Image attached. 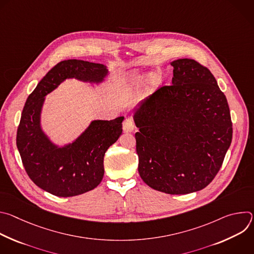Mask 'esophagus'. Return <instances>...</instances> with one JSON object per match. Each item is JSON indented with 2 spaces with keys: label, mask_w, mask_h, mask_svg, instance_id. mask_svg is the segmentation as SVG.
Wrapping results in <instances>:
<instances>
[{
  "label": "esophagus",
  "mask_w": 254,
  "mask_h": 254,
  "mask_svg": "<svg viewBox=\"0 0 254 254\" xmlns=\"http://www.w3.org/2000/svg\"><path fill=\"white\" fill-rule=\"evenodd\" d=\"M135 127V124L131 118H126L123 123V128L125 131H132Z\"/></svg>",
  "instance_id": "esophagus-1"
}]
</instances>
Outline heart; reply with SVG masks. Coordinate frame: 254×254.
Listing matches in <instances>:
<instances>
[{
    "mask_svg": "<svg viewBox=\"0 0 254 254\" xmlns=\"http://www.w3.org/2000/svg\"><path fill=\"white\" fill-rule=\"evenodd\" d=\"M143 77L142 75H140L139 73H137V72H132V73L129 74L128 76V80L131 84H139L141 81H142Z\"/></svg>",
    "mask_w": 254,
    "mask_h": 254,
    "instance_id": "heart-1",
    "label": "heart"
}]
</instances>
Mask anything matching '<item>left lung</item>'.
I'll return each mask as SVG.
<instances>
[{
  "mask_svg": "<svg viewBox=\"0 0 254 254\" xmlns=\"http://www.w3.org/2000/svg\"><path fill=\"white\" fill-rule=\"evenodd\" d=\"M171 85L162 86L134 115L138 173L151 188L172 195L207 187L232 140L225 94L211 71L178 59Z\"/></svg>",
  "mask_w": 254,
  "mask_h": 254,
  "instance_id": "obj_1",
  "label": "left lung"
}]
</instances>
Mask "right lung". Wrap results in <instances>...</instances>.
Returning a JSON list of instances; mask_svg holds the SVG:
<instances>
[{
	"mask_svg": "<svg viewBox=\"0 0 254 254\" xmlns=\"http://www.w3.org/2000/svg\"><path fill=\"white\" fill-rule=\"evenodd\" d=\"M106 73L102 64L64 60L48 71L26 100L17 129V148L29 178L52 195L72 197L99 185L104 174V154L122 134L124 117L94 121L73 143L57 148L40 128L44 96L67 77L98 82Z\"/></svg>",
	"mask_w": 254,
	"mask_h": 254,
	"instance_id": "add662e5",
	"label": "right lung"
}]
</instances>
